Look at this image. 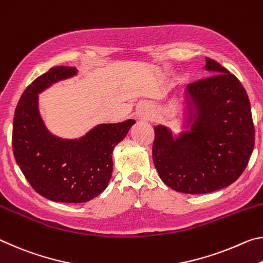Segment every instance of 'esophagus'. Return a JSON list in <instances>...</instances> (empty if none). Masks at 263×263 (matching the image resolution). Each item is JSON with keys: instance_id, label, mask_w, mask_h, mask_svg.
<instances>
[{"instance_id": "esophagus-1", "label": "esophagus", "mask_w": 263, "mask_h": 263, "mask_svg": "<svg viewBox=\"0 0 263 263\" xmlns=\"http://www.w3.org/2000/svg\"><path fill=\"white\" fill-rule=\"evenodd\" d=\"M137 116H139V119L141 120V121L149 120L150 116H152V108H150V106L147 105V103L140 106L139 110H137Z\"/></svg>"}]
</instances>
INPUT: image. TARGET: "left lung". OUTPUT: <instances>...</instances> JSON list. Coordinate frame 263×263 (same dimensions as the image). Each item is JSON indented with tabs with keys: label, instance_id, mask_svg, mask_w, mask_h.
<instances>
[{
	"label": "left lung",
	"instance_id": "8db88e82",
	"mask_svg": "<svg viewBox=\"0 0 263 263\" xmlns=\"http://www.w3.org/2000/svg\"><path fill=\"white\" fill-rule=\"evenodd\" d=\"M216 74L187 85L198 116L174 140L165 127L155 128L153 160L161 179L175 191L200 195L220 190L246 169L255 143L251 102L234 74L206 58Z\"/></svg>",
	"mask_w": 263,
	"mask_h": 263
}]
</instances>
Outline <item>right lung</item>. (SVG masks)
I'll list each match as a JSON object with an SVG mask.
<instances>
[{
	"mask_svg": "<svg viewBox=\"0 0 263 263\" xmlns=\"http://www.w3.org/2000/svg\"><path fill=\"white\" fill-rule=\"evenodd\" d=\"M76 72V67L55 66L34 79L20 99L12 126V152L24 177L41 196L62 203H86L105 190L113 149L135 123L99 124L78 140L51 135L38 110V93Z\"/></svg>",
	"mask_w": 263,
	"mask_h": 263,
	"instance_id": "1",
	"label": "right lung"
}]
</instances>
